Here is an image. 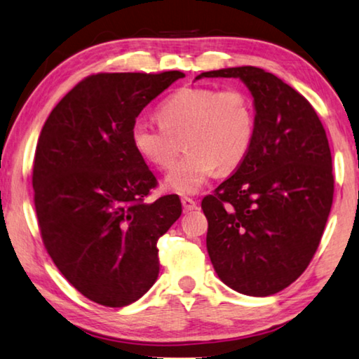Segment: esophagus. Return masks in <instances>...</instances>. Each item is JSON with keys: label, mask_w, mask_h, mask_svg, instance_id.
<instances>
[{"label": "esophagus", "mask_w": 359, "mask_h": 359, "mask_svg": "<svg viewBox=\"0 0 359 359\" xmlns=\"http://www.w3.org/2000/svg\"><path fill=\"white\" fill-rule=\"evenodd\" d=\"M182 206H184V209H187V210H193L198 208V203L195 200H191V198H189V196H184L182 198Z\"/></svg>", "instance_id": "obj_1"}]
</instances>
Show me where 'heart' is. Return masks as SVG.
I'll use <instances>...</instances> for the list:
<instances>
[{
  "mask_svg": "<svg viewBox=\"0 0 359 359\" xmlns=\"http://www.w3.org/2000/svg\"><path fill=\"white\" fill-rule=\"evenodd\" d=\"M159 124L137 119L130 130L135 151L163 170L174 166L166 189L193 195L215 170L230 172L246 158L255 133L252 99L241 88H182L158 108Z\"/></svg>",
  "mask_w": 359,
  "mask_h": 359,
  "instance_id": "1",
  "label": "heart"
}]
</instances>
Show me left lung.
Instances as JSON below:
<instances>
[{
	"label": "left lung",
	"mask_w": 359,
	"mask_h": 359,
	"mask_svg": "<svg viewBox=\"0 0 359 359\" xmlns=\"http://www.w3.org/2000/svg\"><path fill=\"white\" fill-rule=\"evenodd\" d=\"M203 76L240 78L254 97L251 149L201 208L220 280L265 297L297 280L320 246L334 198L327 135L310 102L273 73L235 67Z\"/></svg>",
	"instance_id": "obj_1"
}]
</instances>
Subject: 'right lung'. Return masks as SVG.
<instances>
[{
    "label": "right lung",
    "instance_id": "add662e5",
    "mask_svg": "<svg viewBox=\"0 0 359 359\" xmlns=\"http://www.w3.org/2000/svg\"><path fill=\"white\" fill-rule=\"evenodd\" d=\"M182 72L97 73L50 111L33 161L43 244L76 291L126 306L155 284L156 243L180 217L177 195L145 201L156 177L135 151L139 113Z\"/></svg>",
    "mask_w": 359,
    "mask_h": 359
}]
</instances>
